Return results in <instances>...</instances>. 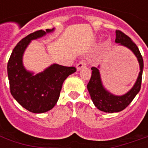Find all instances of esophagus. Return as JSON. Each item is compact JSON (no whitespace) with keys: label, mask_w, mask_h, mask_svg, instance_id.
Returning a JSON list of instances; mask_svg holds the SVG:
<instances>
[{"label":"esophagus","mask_w":148,"mask_h":148,"mask_svg":"<svg viewBox=\"0 0 148 148\" xmlns=\"http://www.w3.org/2000/svg\"><path fill=\"white\" fill-rule=\"evenodd\" d=\"M87 65V61L86 60H82L77 64V71H80L82 68L86 67Z\"/></svg>","instance_id":"34e87169"}]
</instances>
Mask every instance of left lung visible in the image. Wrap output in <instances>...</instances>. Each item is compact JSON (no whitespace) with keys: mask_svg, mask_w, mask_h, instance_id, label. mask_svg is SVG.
Masks as SVG:
<instances>
[{"mask_svg":"<svg viewBox=\"0 0 148 148\" xmlns=\"http://www.w3.org/2000/svg\"><path fill=\"white\" fill-rule=\"evenodd\" d=\"M116 42L120 43L129 48L136 56L138 62L140 63V72L137 78L136 82L130 91H128L126 94L123 96H115L108 92L103 87L100 73L98 69L96 67H92V75L90 80L87 85V89L90 93L91 99L93 101L94 106L101 111L106 112H117L124 110L129 104H130L134 97L136 96L141 88V82H142V74L143 70V60L142 55L136 44L132 40L130 37L125 35L121 31H116Z\"/></svg>","mask_w":148,"mask_h":148,"instance_id":"obj_1","label":"left lung"}]
</instances>
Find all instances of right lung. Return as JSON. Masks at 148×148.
I'll use <instances>...</instances> for the list:
<instances>
[{"label": "right lung", "instance_id": "1", "mask_svg": "<svg viewBox=\"0 0 148 148\" xmlns=\"http://www.w3.org/2000/svg\"><path fill=\"white\" fill-rule=\"evenodd\" d=\"M54 29L38 30L18 42L8 62L10 92L21 106L34 113H42L53 109L60 95L65 79L76 71L74 66L53 64L45 71L33 75L24 69L22 57L31 40L43 36Z\"/></svg>", "mask_w": 148, "mask_h": 148}]
</instances>
